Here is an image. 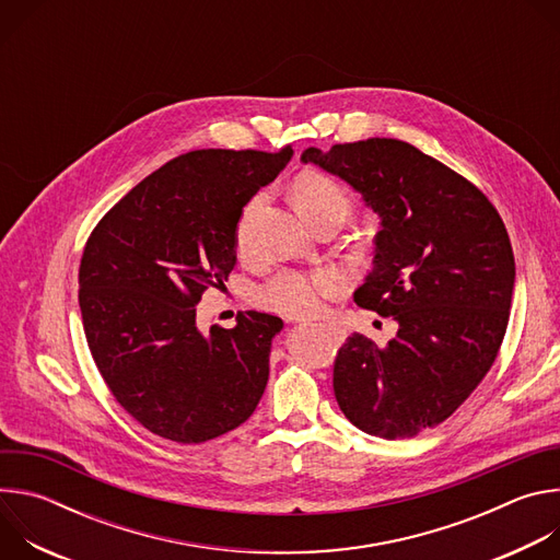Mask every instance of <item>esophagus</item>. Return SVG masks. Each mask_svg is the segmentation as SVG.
<instances>
[{
    "instance_id": "34e87169",
    "label": "esophagus",
    "mask_w": 560,
    "mask_h": 560,
    "mask_svg": "<svg viewBox=\"0 0 560 560\" xmlns=\"http://www.w3.org/2000/svg\"><path fill=\"white\" fill-rule=\"evenodd\" d=\"M328 330H332V335H335V339H341L343 337V332L339 330V328H332V326H328Z\"/></svg>"
}]
</instances>
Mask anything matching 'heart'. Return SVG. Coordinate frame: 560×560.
I'll return each instance as SVG.
<instances>
[{"label":"heart","instance_id":"b5f03b06","mask_svg":"<svg viewBox=\"0 0 560 560\" xmlns=\"http://www.w3.org/2000/svg\"><path fill=\"white\" fill-rule=\"evenodd\" d=\"M257 199H253L242 219L236 223V248L238 253L246 250L248 244V223L253 210L257 208ZM292 201L299 214L312 223L326 212L332 210H350V201L339 184L332 179L305 173L292 186ZM346 290V279L339 270L318 268V270H281L270 277L257 292L259 305L279 312L283 316H314L322 312L324 301L339 296Z\"/></svg>","mask_w":560,"mask_h":560}]
</instances>
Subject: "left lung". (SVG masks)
Instances as JSON below:
<instances>
[{"instance_id": "1", "label": "left lung", "mask_w": 560, "mask_h": 560, "mask_svg": "<svg viewBox=\"0 0 560 560\" xmlns=\"http://www.w3.org/2000/svg\"><path fill=\"white\" fill-rule=\"evenodd\" d=\"M378 214L374 268L354 292L392 316L385 348L354 332L335 361V396L359 430L412 439L436 428L490 372L510 322L514 253L505 223L471 182L412 143L372 137L307 148Z\"/></svg>"}]
</instances>
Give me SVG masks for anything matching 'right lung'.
I'll use <instances>...</instances> for the list:
<instances>
[{
	"label": "right lung",
	"instance_id": "add662e5",
	"mask_svg": "<svg viewBox=\"0 0 560 560\" xmlns=\"http://www.w3.org/2000/svg\"><path fill=\"white\" fill-rule=\"evenodd\" d=\"M292 148L192 150L139 182L91 232L79 307L91 354L117 404L148 432L203 443L250 419L270 374L279 316L197 328V303L236 264L244 206Z\"/></svg>",
	"mask_w": 560,
	"mask_h": 560
}]
</instances>
